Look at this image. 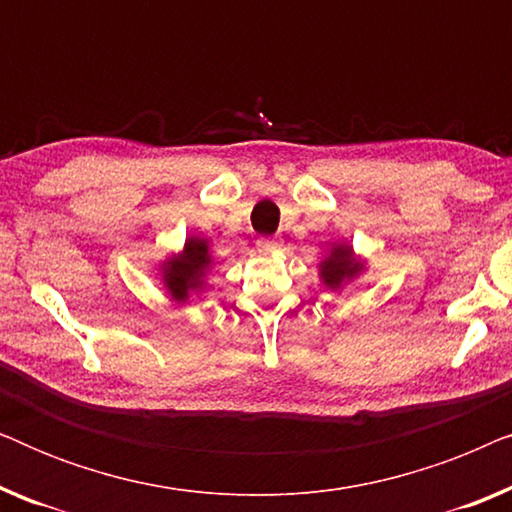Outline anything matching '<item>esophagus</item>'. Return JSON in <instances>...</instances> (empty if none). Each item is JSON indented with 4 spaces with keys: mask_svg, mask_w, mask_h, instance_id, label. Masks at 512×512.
<instances>
[{
    "mask_svg": "<svg viewBox=\"0 0 512 512\" xmlns=\"http://www.w3.org/2000/svg\"><path fill=\"white\" fill-rule=\"evenodd\" d=\"M258 251H277L279 247H282V242L275 240V237H261V240L256 242Z\"/></svg>",
    "mask_w": 512,
    "mask_h": 512,
    "instance_id": "obj_1",
    "label": "esophagus"
}]
</instances>
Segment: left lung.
Instances as JSON below:
<instances>
[{
    "mask_svg": "<svg viewBox=\"0 0 512 512\" xmlns=\"http://www.w3.org/2000/svg\"><path fill=\"white\" fill-rule=\"evenodd\" d=\"M361 270H363V263L356 261L352 247L345 242L333 244L331 254H328L319 265L321 282H324L331 291H338L342 284L349 282V279L359 277Z\"/></svg>",
    "mask_w": 512,
    "mask_h": 512,
    "instance_id": "left-lung-1",
    "label": "left lung"
}]
</instances>
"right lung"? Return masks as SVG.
Returning a JSON list of instances; mask_svg holds the SVG:
<instances>
[{"mask_svg": "<svg viewBox=\"0 0 512 512\" xmlns=\"http://www.w3.org/2000/svg\"><path fill=\"white\" fill-rule=\"evenodd\" d=\"M212 265V256H209L207 240L200 237H188L184 249L179 256H170L160 265L163 272V284L172 300L177 303H186L193 291L202 289V277Z\"/></svg>", "mask_w": 512, "mask_h": 512, "instance_id": "right-lung-1", "label": "right lung"}]
</instances>
